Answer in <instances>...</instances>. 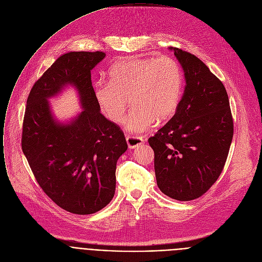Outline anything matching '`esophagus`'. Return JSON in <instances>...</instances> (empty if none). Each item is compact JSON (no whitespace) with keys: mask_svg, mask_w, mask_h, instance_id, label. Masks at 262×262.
<instances>
[{"mask_svg":"<svg viewBox=\"0 0 262 262\" xmlns=\"http://www.w3.org/2000/svg\"><path fill=\"white\" fill-rule=\"evenodd\" d=\"M126 140H127V144L130 148H135L139 145H141L142 143H144V139L140 136H131V135H128L126 137Z\"/></svg>","mask_w":262,"mask_h":262,"instance_id":"34e87169","label":"esophagus"}]
</instances>
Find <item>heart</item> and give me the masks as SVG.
Listing matches in <instances>:
<instances>
[{
	"instance_id": "heart-1",
	"label": "heart",
	"mask_w": 262,
	"mask_h": 262,
	"mask_svg": "<svg viewBox=\"0 0 262 262\" xmlns=\"http://www.w3.org/2000/svg\"><path fill=\"white\" fill-rule=\"evenodd\" d=\"M110 80L95 84V98L101 112L112 122H123L131 103L125 127L131 132H143L156 120L173 116L183 93V72L171 57H131L114 64Z\"/></svg>"
}]
</instances>
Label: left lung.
<instances>
[{"instance_id": "8db88e82", "label": "left lung", "mask_w": 262, "mask_h": 262, "mask_svg": "<svg viewBox=\"0 0 262 262\" xmlns=\"http://www.w3.org/2000/svg\"><path fill=\"white\" fill-rule=\"evenodd\" d=\"M169 49L183 67L186 86L174 116L148 143L161 192L189 201L203 195L220 177L232 141L233 120L222 81L190 52Z\"/></svg>"}]
</instances>
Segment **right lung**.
<instances>
[{"label": "right lung", "mask_w": 262, "mask_h": 262, "mask_svg": "<svg viewBox=\"0 0 262 262\" xmlns=\"http://www.w3.org/2000/svg\"><path fill=\"white\" fill-rule=\"evenodd\" d=\"M102 51L61 56L34 83L23 123L21 148L44 193L63 210L91 215L105 207L116 191L117 162L127 148L124 132L100 114L91 70ZM66 84L79 91L85 110L69 124L52 117L47 99Z\"/></svg>", "instance_id": "add662e5"}]
</instances>
